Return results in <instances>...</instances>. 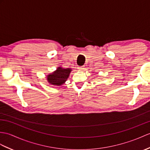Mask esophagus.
Returning a JSON list of instances; mask_svg holds the SVG:
<instances>
[{"label":"esophagus","mask_w":150,"mask_h":150,"mask_svg":"<svg viewBox=\"0 0 150 150\" xmlns=\"http://www.w3.org/2000/svg\"><path fill=\"white\" fill-rule=\"evenodd\" d=\"M84 67H78V69L79 71H83V69H84Z\"/></svg>","instance_id":"esophagus-1"}]
</instances>
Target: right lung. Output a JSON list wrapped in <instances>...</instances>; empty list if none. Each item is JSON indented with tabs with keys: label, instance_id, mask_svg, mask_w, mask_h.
I'll list each match as a JSON object with an SVG mask.
<instances>
[{
	"label": "right lung",
	"instance_id": "add662e5",
	"mask_svg": "<svg viewBox=\"0 0 150 150\" xmlns=\"http://www.w3.org/2000/svg\"><path fill=\"white\" fill-rule=\"evenodd\" d=\"M71 71V68H64L59 67L56 70L47 75V81L51 85L61 86L67 81Z\"/></svg>",
	"mask_w": 150,
	"mask_h": 150
}]
</instances>
